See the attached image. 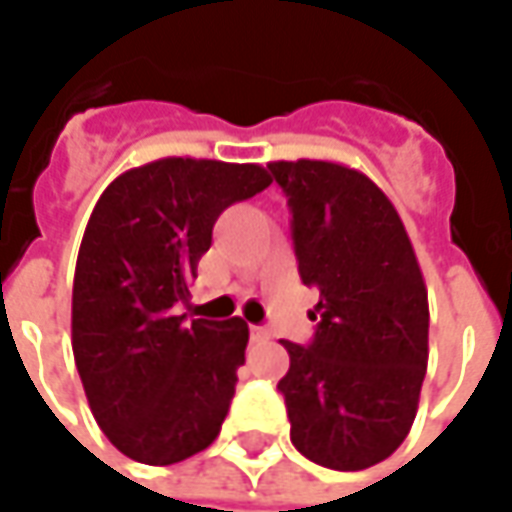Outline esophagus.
<instances>
[{
    "instance_id": "esophagus-1",
    "label": "esophagus",
    "mask_w": 512,
    "mask_h": 512,
    "mask_svg": "<svg viewBox=\"0 0 512 512\" xmlns=\"http://www.w3.org/2000/svg\"><path fill=\"white\" fill-rule=\"evenodd\" d=\"M252 339H255V342H266V339H271V330L260 328V325H252Z\"/></svg>"
}]
</instances>
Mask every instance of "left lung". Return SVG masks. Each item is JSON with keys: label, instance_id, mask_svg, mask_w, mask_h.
<instances>
[{"label": "left lung", "instance_id": "1", "mask_svg": "<svg viewBox=\"0 0 512 512\" xmlns=\"http://www.w3.org/2000/svg\"><path fill=\"white\" fill-rule=\"evenodd\" d=\"M269 173L288 196L302 283L319 291L314 342H283L291 443L316 465L361 471L415 423L429 364L423 271L398 210L361 170L297 159Z\"/></svg>", "mask_w": 512, "mask_h": 512}]
</instances>
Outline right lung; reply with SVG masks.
<instances>
[{"instance_id": "right-lung-1", "label": "right lung", "mask_w": 512, "mask_h": 512, "mask_svg": "<svg viewBox=\"0 0 512 512\" xmlns=\"http://www.w3.org/2000/svg\"><path fill=\"white\" fill-rule=\"evenodd\" d=\"M269 184L260 165L165 156L97 198L72 283V353L97 426L125 457L173 465L218 437L249 325L179 308L218 215Z\"/></svg>"}]
</instances>
